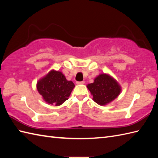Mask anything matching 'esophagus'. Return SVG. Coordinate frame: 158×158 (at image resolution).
Wrapping results in <instances>:
<instances>
[{
    "label": "esophagus",
    "mask_w": 158,
    "mask_h": 158,
    "mask_svg": "<svg viewBox=\"0 0 158 158\" xmlns=\"http://www.w3.org/2000/svg\"><path fill=\"white\" fill-rule=\"evenodd\" d=\"M76 83L77 85H83V84H84L85 83V81H77V82H76Z\"/></svg>",
    "instance_id": "obj_1"
}]
</instances>
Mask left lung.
<instances>
[{
    "instance_id": "1",
    "label": "left lung",
    "mask_w": 158,
    "mask_h": 158,
    "mask_svg": "<svg viewBox=\"0 0 158 158\" xmlns=\"http://www.w3.org/2000/svg\"><path fill=\"white\" fill-rule=\"evenodd\" d=\"M87 88L93 96V100L100 106H105L113 101L122 92V87L109 74H100L92 83Z\"/></svg>"
}]
</instances>
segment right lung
I'll return each mask as SVG.
<instances>
[{
  "label": "right lung",
  "mask_w": 158,
  "mask_h": 158,
  "mask_svg": "<svg viewBox=\"0 0 158 158\" xmlns=\"http://www.w3.org/2000/svg\"><path fill=\"white\" fill-rule=\"evenodd\" d=\"M75 84L68 81L59 70H51L36 83V89L45 102L49 105L60 106L71 94Z\"/></svg>",
  "instance_id": "1"
}]
</instances>
